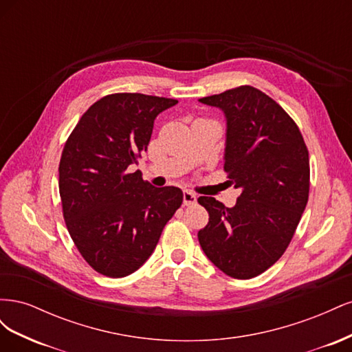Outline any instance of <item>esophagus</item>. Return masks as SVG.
Returning <instances> with one entry per match:
<instances>
[{"label": "esophagus", "instance_id": "esophagus-1", "mask_svg": "<svg viewBox=\"0 0 352 352\" xmlns=\"http://www.w3.org/2000/svg\"><path fill=\"white\" fill-rule=\"evenodd\" d=\"M197 202V195L190 190H184V204L185 206H192Z\"/></svg>", "mask_w": 352, "mask_h": 352}]
</instances>
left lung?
Wrapping results in <instances>:
<instances>
[{
  "label": "left lung",
  "instance_id": "obj_1",
  "mask_svg": "<svg viewBox=\"0 0 352 352\" xmlns=\"http://www.w3.org/2000/svg\"><path fill=\"white\" fill-rule=\"evenodd\" d=\"M198 101L225 114V170L241 189L230 208L198 198L208 211L198 241L223 273L251 279L282 257L301 220L310 189L307 146L295 122L260 89L239 87Z\"/></svg>",
  "mask_w": 352,
  "mask_h": 352
}]
</instances>
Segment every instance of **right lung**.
I'll return each mask as SVG.
<instances>
[{"label":"right lung","mask_w":352,"mask_h":352,"mask_svg":"<svg viewBox=\"0 0 352 352\" xmlns=\"http://www.w3.org/2000/svg\"><path fill=\"white\" fill-rule=\"evenodd\" d=\"M172 98L113 94L87 110L63 150L58 189L66 226L82 257L109 278H124L150 258L184 201L176 186L145 182L138 164L155 117Z\"/></svg>","instance_id":"add662e5"}]
</instances>
